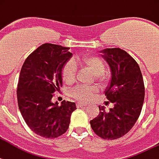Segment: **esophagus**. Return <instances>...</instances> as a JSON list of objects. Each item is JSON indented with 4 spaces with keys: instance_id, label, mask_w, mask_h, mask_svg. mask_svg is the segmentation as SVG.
Returning a JSON list of instances; mask_svg holds the SVG:
<instances>
[{
    "instance_id": "34e87169",
    "label": "esophagus",
    "mask_w": 159,
    "mask_h": 159,
    "mask_svg": "<svg viewBox=\"0 0 159 159\" xmlns=\"http://www.w3.org/2000/svg\"><path fill=\"white\" fill-rule=\"evenodd\" d=\"M76 106H77V108H83V107L87 106V104L82 103H76Z\"/></svg>"
}]
</instances>
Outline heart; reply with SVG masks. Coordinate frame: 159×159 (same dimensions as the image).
Returning <instances> with one entry per match:
<instances>
[{"label":"heart","mask_w":159,"mask_h":159,"mask_svg":"<svg viewBox=\"0 0 159 159\" xmlns=\"http://www.w3.org/2000/svg\"><path fill=\"white\" fill-rule=\"evenodd\" d=\"M83 66L88 68L92 73L96 76L98 82L104 83L106 81V64L100 57L98 56H84L78 61ZM77 66L76 63L72 61L66 62L62 68V79L67 84H71L76 79ZM97 87H86L78 86L71 91V96L80 102H89L97 92Z\"/></svg>","instance_id":"heart-1"}]
</instances>
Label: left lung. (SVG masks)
Instances as JSON below:
<instances>
[{"label": "left lung", "mask_w": 159, "mask_h": 159, "mask_svg": "<svg viewBox=\"0 0 159 159\" xmlns=\"http://www.w3.org/2000/svg\"><path fill=\"white\" fill-rule=\"evenodd\" d=\"M111 70V81L105 89L107 99L114 108L105 111L98 106L99 114L90 120L96 135L105 140H115L129 132L139 117L145 97V88L137 62L120 48L101 51Z\"/></svg>", "instance_id": "left-lung-1"}]
</instances>
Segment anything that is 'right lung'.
I'll use <instances>...</instances> for the list:
<instances>
[{
    "label": "right lung",
    "instance_id": "add662e5",
    "mask_svg": "<svg viewBox=\"0 0 159 159\" xmlns=\"http://www.w3.org/2000/svg\"><path fill=\"white\" fill-rule=\"evenodd\" d=\"M72 56L69 48L43 43L29 55L20 71L17 95L23 120L35 134L56 138L70 124L76 103H53L54 93L62 85V68Z\"/></svg>",
    "mask_w": 159,
    "mask_h": 159
}]
</instances>
